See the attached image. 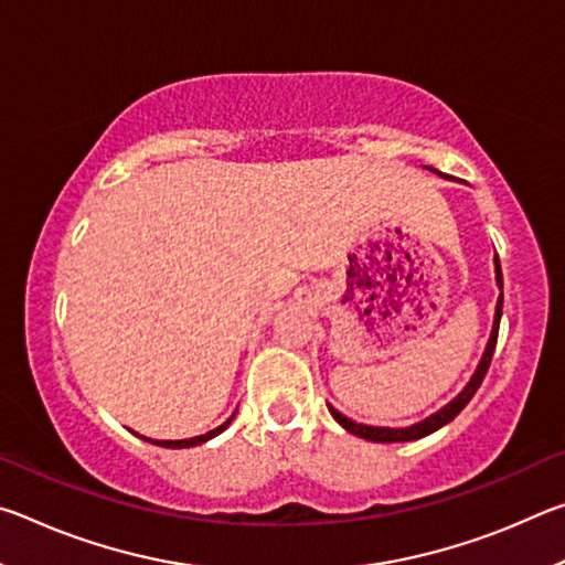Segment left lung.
I'll use <instances>...</instances> for the list:
<instances>
[{"label": "left lung", "instance_id": "left-lung-1", "mask_svg": "<svg viewBox=\"0 0 565 565\" xmlns=\"http://www.w3.org/2000/svg\"><path fill=\"white\" fill-rule=\"evenodd\" d=\"M444 177V174H441ZM495 284H499L501 296H499V303H495V317H493V329H491V339H489V347H486L481 363H478L476 374L468 381L466 388L458 394L451 404H446L441 411H436L424 420H418L414 426H406V428H386V426H366V424H356V420L347 418L343 414H339L337 408H331V416L339 420V424L347 428L349 434L359 436V438H366V441H376V444H396V441H416V438H424L428 434L438 431V428L446 426L448 420H454L461 411L466 408L468 401L473 398V394L481 386V381L486 376V371L491 366V359H493V351H495V341H499V327H501V313H503V276H501V264L495 259Z\"/></svg>", "mask_w": 565, "mask_h": 565}]
</instances>
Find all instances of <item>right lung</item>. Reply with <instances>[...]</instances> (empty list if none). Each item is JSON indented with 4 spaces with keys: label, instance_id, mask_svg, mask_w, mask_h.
<instances>
[{
    "label": "right lung",
    "instance_id": "obj_1",
    "mask_svg": "<svg viewBox=\"0 0 565 565\" xmlns=\"http://www.w3.org/2000/svg\"><path fill=\"white\" fill-rule=\"evenodd\" d=\"M232 418L234 416H228L222 426L218 428H214V431H209V434H204V436H194V438H181V441H151V444H157V446H167V448H189V446H199V444H204V441H209V438H214V436H218L224 431V428L232 424ZM145 438V436H141ZM149 441V438H147Z\"/></svg>",
    "mask_w": 565,
    "mask_h": 565
}]
</instances>
